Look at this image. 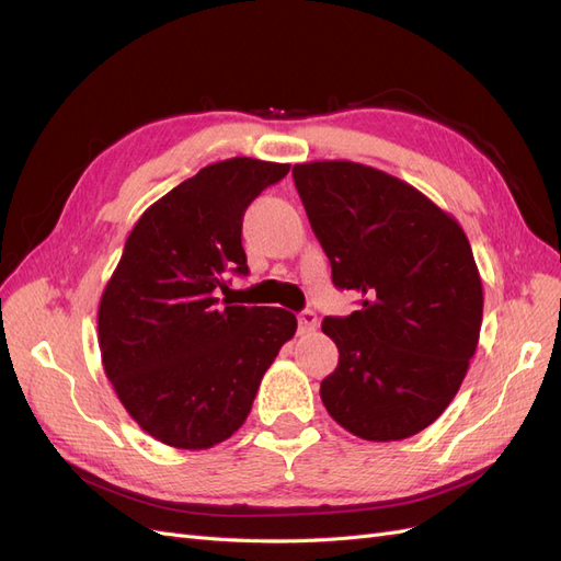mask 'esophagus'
<instances>
[{
  "label": "esophagus",
  "mask_w": 561,
  "mask_h": 561,
  "mask_svg": "<svg viewBox=\"0 0 561 561\" xmlns=\"http://www.w3.org/2000/svg\"><path fill=\"white\" fill-rule=\"evenodd\" d=\"M297 320H299V334H309V332H313L316 330V325H318V316L313 313V311H301L299 316H297Z\"/></svg>",
  "instance_id": "obj_1"
}]
</instances>
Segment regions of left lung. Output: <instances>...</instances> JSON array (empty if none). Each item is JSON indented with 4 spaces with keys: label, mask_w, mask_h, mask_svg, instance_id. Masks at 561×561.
<instances>
[{
    "label": "left lung",
    "mask_w": 561,
    "mask_h": 561,
    "mask_svg": "<svg viewBox=\"0 0 561 561\" xmlns=\"http://www.w3.org/2000/svg\"><path fill=\"white\" fill-rule=\"evenodd\" d=\"M293 178L332 283L363 297L360 311L322 320L339 348L322 404L371 443L412 437L447 410L478 348L484 297L466 233L377 168L313 161Z\"/></svg>",
    "instance_id": "1"
}]
</instances>
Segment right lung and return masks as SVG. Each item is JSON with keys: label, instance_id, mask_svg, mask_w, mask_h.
I'll return each instance as SVG.
<instances>
[{"label": "right lung", "instance_id": "right-lung-1", "mask_svg": "<svg viewBox=\"0 0 561 561\" xmlns=\"http://www.w3.org/2000/svg\"><path fill=\"white\" fill-rule=\"evenodd\" d=\"M290 165L236 157L201 168L133 227L98 309L105 375L163 445L208 449L243 426L295 313L215 297L245 276L243 215Z\"/></svg>", "mask_w": 561, "mask_h": 561}]
</instances>
